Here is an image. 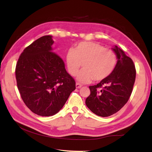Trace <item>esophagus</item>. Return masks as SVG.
<instances>
[{"instance_id":"34e87169","label":"esophagus","mask_w":152,"mask_h":152,"mask_svg":"<svg viewBox=\"0 0 152 152\" xmlns=\"http://www.w3.org/2000/svg\"><path fill=\"white\" fill-rule=\"evenodd\" d=\"M82 85L81 84H80L79 83H76V88H78V89H79V88H82Z\"/></svg>"}]
</instances>
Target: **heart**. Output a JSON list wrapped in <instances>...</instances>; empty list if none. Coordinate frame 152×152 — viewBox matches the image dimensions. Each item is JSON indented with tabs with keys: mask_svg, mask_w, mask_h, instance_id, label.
Returning <instances> with one entry per match:
<instances>
[{
	"mask_svg": "<svg viewBox=\"0 0 152 152\" xmlns=\"http://www.w3.org/2000/svg\"><path fill=\"white\" fill-rule=\"evenodd\" d=\"M117 61L114 51L95 42L80 43L68 51L66 56L67 70L71 76H76L83 64V70L77 76L81 83L104 80L114 70Z\"/></svg>",
	"mask_w": 152,
	"mask_h": 152,
	"instance_id": "b5f03b06",
	"label": "heart"
}]
</instances>
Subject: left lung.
Segmentation results:
<instances>
[{
	"label": "left lung",
	"instance_id": "obj_1",
	"mask_svg": "<svg viewBox=\"0 0 152 152\" xmlns=\"http://www.w3.org/2000/svg\"><path fill=\"white\" fill-rule=\"evenodd\" d=\"M117 56V64L107 78L89 86L86 100L88 108L95 114L108 117L118 112L129 99L136 78L133 61L117 46L112 48Z\"/></svg>",
	"mask_w": 152,
	"mask_h": 152
}]
</instances>
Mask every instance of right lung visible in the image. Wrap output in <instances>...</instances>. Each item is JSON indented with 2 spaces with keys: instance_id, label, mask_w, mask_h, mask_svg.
Instances as JSON below:
<instances>
[{
  "instance_id": "1",
  "label": "right lung",
  "mask_w": 152,
  "mask_h": 152,
  "mask_svg": "<svg viewBox=\"0 0 152 152\" xmlns=\"http://www.w3.org/2000/svg\"><path fill=\"white\" fill-rule=\"evenodd\" d=\"M50 35L42 37L21 53L15 67V78L21 99L34 114L53 115L63 107L76 89L60 56L53 52Z\"/></svg>"
}]
</instances>
